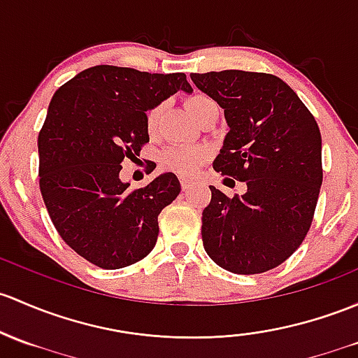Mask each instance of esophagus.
Listing matches in <instances>:
<instances>
[{
    "label": "esophagus",
    "instance_id": "34e87169",
    "mask_svg": "<svg viewBox=\"0 0 358 358\" xmlns=\"http://www.w3.org/2000/svg\"><path fill=\"white\" fill-rule=\"evenodd\" d=\"M194 183V180L189 178V176H180V185H182V190H189Z\"/></svg>",
    "mask_w": 358,
    "mask_h": 358
}]
</instances>
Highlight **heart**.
Returning <instances> with one entry per match:
<instances>
[{"mask_svg": "<svg viewBox=\"0 0 358 358\" xmlns=\"http://www.w3.org/2000/svg\"><path fill=\"white\" fill-rule=\"evenodd\" d=\"M210 104H216L213 99H209L208 96H194L187 101V108H189L190 115L194 116L195 120L201 116V113L206 110V108L210 106ZM161 111H163V106H154L148 111V116H145V125H148V130L152 134L154 130L157 129V123H159ZM213 150H210L209 145L197 144V145H189V144H175L169 145L161 152L159 159L161 164H163L164 169H169V171L180 173V175H192L194 171H197L206 161L209 159Z\"/></svg>", "mask_w": 358, "mask_h": 358, "instance_id": "b5f03b06", "label": "heart"}]
</instances>
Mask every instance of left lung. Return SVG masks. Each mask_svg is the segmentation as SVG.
Segmentation results:
<instances>
[{"mask_svg": "<svg viewBox=\"0 0 358 358\" xmlns=\"http://www.w3.org/2000/svg\"><path fill=\"white\" fill-rule=\"evenodd\" d=\"M190 78L223 108L229 127L214 169L247 185L233 197L209 187L210 202L202 210L206 252L235 274L278 268L303 242L317 206V122L276 75L223 70Z\"/></svg>", "mask_w": 358, "mask_h": 358, "instance_id": "8db88e82", "label": "left lung"}]
</instances>
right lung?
<instances>
[{"mask_svg": "<svg viewBox=\"0 0 358 358\" xmlns=\"http://www.w3.org/2000/svg\"><path fill=\"white\" fill-rule=\"evenodd\" d=\"M178 90L192 92L185 73L97 65L52 96L37 137L41 194L66 245L99 268L144 259L156 245L157 216L182 190L175 173L134 190L120 180L123 159L149 142L145 111Z\"/></svg>", "mask_w": 358, "mask_h": 358, "instance_id": "add662e5", "label": "right lung"}]
</instances>
